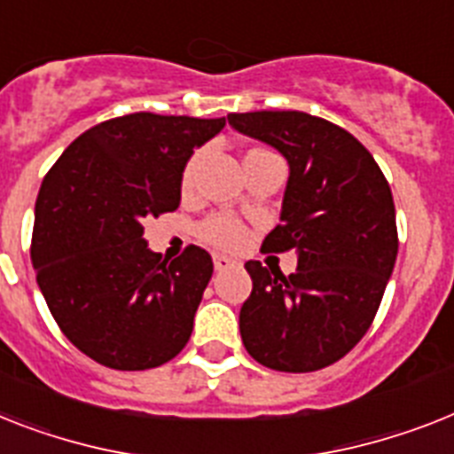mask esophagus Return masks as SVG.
<instances>
[{
    "label": "esophagus",
    "instance_id": "obj_1",
    "mask_svg": "<svg viewBox=\"0 0 454 454\" xmlns=\"http://www.w3.org/2000/svg\"><path fill=\"white\" fill-rule=\"evenodd\" d=\"M236 262L231 260V257H227V254H213V267H215V271H224V269L234 267Z\"/></svg>",
    "mask_w": 454,
    "mask_h": 454
}]
</instances>
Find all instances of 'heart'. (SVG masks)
Returning a JSON list of instances; mask_svg holds the SVG:
<instances>
[{
  "instance_id": "b5f03b06",
  "label": "heart",
  "mask_w": 454,
  "mask_h": 454,
  "mask_svg": "<svg viewBox=\"0 0 454 454\" xmlns=\"http://www.w3.org/2000/svg\"><path fill=\"white\" fill-rule=\"evenodd\" d=\"M264 148H254L250 153H262ZM248 153V155H250ZM206 151H197L190 160H187L185 168H183V178L181 187L183 192H192L194 183H197V176H200V167L204 162ZM200 239L213 248H223V250H239L243 243L248 241V230L241 220L231 218V215H223V213H215V215H208L204 223L200 224L197 230Z\"/></svg>"
}]
</instances>
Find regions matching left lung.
<instances>
[{"label": "left lung", "instance_id": "8db88e82", "mask_svg": "<svg viewBox=\"0 0 454 454\" xmlns=\"http://www.w3.org/2000/svg\"><path fill=\"white\" fill-rule=\"evenodd\" d=\"M230 125L286 155L283 213L262 253H297V271L246 262L253 292L239 327L254 362L309 373L357 346L383 301L399 236L392 190L343 127L301 111L230 114Z\"/></svg>", "mask_w": 454, "mask_h": 454}]
</instances>
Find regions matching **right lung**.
Segmentation results:
<instances>
[{"label":"right lung","mask_w":454,"mask_h":454,"mask_svg":"<svg viewBox=\"0 0 454 454\" xmlns=\"http://www.w3.org/2000/svg\"><path fill=\"white\" fill-rule=\"evenodd\" d=\"M224 118L129 114L90 127L41 183L32 264L62 334L108 369H155L190 340L213 276L187 246L162 260L144 220L181 204L183 167Z\"/></svg>","instance_id":"obj_1"}]
</instances>
